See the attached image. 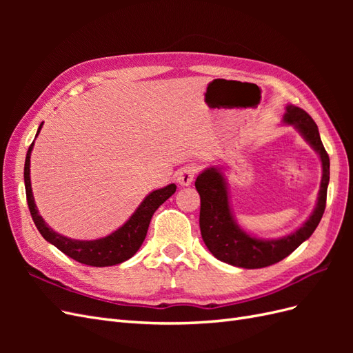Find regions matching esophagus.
<instances>
[{"mask_svg":"<svg viewBox=\"0 0 353 353\" xmlns=\"http://www.w3.org/2000/svg\"><path fill=\"white\" fill-rule=\"evenodd\" d=\"M196 174H197V166L196 165H188V166L181 168L178 175H176V183L181 187H188L194 181Z\"/></svg>","mask_w":353,"mask_h":353,"instance_id":"esophagus-1","label":"esophagus"}]
</instances>
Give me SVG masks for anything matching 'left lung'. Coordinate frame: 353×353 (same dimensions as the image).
<instances>
[{"mask_svg":"<svg viewBox=\"0 0 353 353\" xmlns=\"http://www.w3.org/2000/svg\"><path fill=\"white\" fill-rule=\"evenodd\" d=\"M283 123L292 125L303 140L314 148L323 166L321 185H319L316 205L309 218L293 232L279 239H259L245 232L236 221L228 183L222 169L210 166L199 174L196 188L200 194V231L209 252L216 259L239 268H265L283 261L299 245L312 236L325 210L327 187L330 181V159L323 145L318 126L314 119L301 108L285 105Z\"/></svg>","mask_w":353,"mask_h":353,"instance_id":"obj_1","label":"left lung"}]
</instances>
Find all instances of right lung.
I'll list each match as a JSON object with an SVG mask.
<instances>
[{"mask_svg":"<svg viewBox=\"0 0 353 353\" xmlns=\"http://www.w3.org/2000/svg\"><path fill=\"white\" fill-rule=\"evenodd\" d=\"M44 122H42L38 128V132L35 138L38 137L39 131ZM34 148V143L30 144L26 160H25V188H26V199L28 206L30 210L32 219H34L38 231L41 236L44 237L48 243L68 254L69 258L78 261L81 263L90 265V266H113L117 263H122L138 252L141 248V244L147 236L148 225L153 213L157 210V208L172 196L176 191L175 184H169L163 188H159L152 191L145 196V199L140 203V206L135 209V212L130 216L122 227L113 231L112 234L97 240H74L69 239L63 234H59L39 215L38 208L35 205L34 193H32L30 185V153Z\"/></svg>","mask_w":353,"mask_h":353,"instance_id":"add662e5","label":"right lung"}]
</instances>
